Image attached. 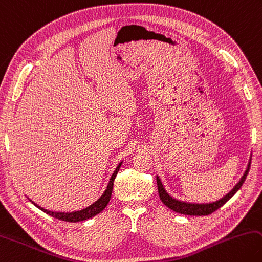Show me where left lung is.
Returning <instances> with one entry per match:
<instances>
[{
    "label": "left lung",
    "mask_w": 262,
    "mask_h": 262,
    "mask_svg": "<svg viewBox=\"0 0 262 262\" xmlns=\"http://www.w3.org/2000/svg\"><path fill=\"white\" fill-rule=\"evenodd\" d=\"M250 166H251V161L249 163V166H247L243 178L241 179L239 182L235 185V188L232 189L229 193H227L225 197L220 199V201H217L215 203H211V204H189V203L177 201V199L172 198L167 192L165 191V189L163 187V184H161L159 178H157V187H158L160 201L163 202L168 208H170V210H173L177 213L187 214V215H208V214L216 211L217 208H220L223 204H226L237 191H238V189L243 185L244 181L247 177V173H249L250 170Z\"/></svg>",
    "instance_id": "obj_1"
}]
</instances>
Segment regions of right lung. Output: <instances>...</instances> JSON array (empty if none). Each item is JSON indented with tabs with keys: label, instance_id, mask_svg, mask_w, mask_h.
Returning a JSON list of instances; mask_svg holds the SVG:
<instances>
[{
	"label": "right lung",
	"instance_id": "right-lung-1",
	"mask_svg": "<svg viewBox=\"0 0 262 262\" xmlns=\"http://www.w3.org/2000/svg\"><path fill=\"white\" fill-rule=\"evenodd\" d=\"M121 163L119 164V166L117 167V169L115 170V173H113L112 178L110 179V182H108L107 188L105 190V192L103 193V196L98 199L97 202H95L93 205H90L87 208H83L81 211H78V212H72V213H59V212H50V211H47L45 208H41L40 206H37L40 208V210L43 211L45 213L49 214L52 217H56L58 219V220L61 221H68V222H79V221H83V220H87L89 217H93L96 215V214L101 213L104 208L106 207V205L110 202V198H111V193H112V189H113V182H115V179L118 174V170L120 168Z\"/></svg>",
	"mask_w": 262,
	"mask_h": 262
}]
</instances>
